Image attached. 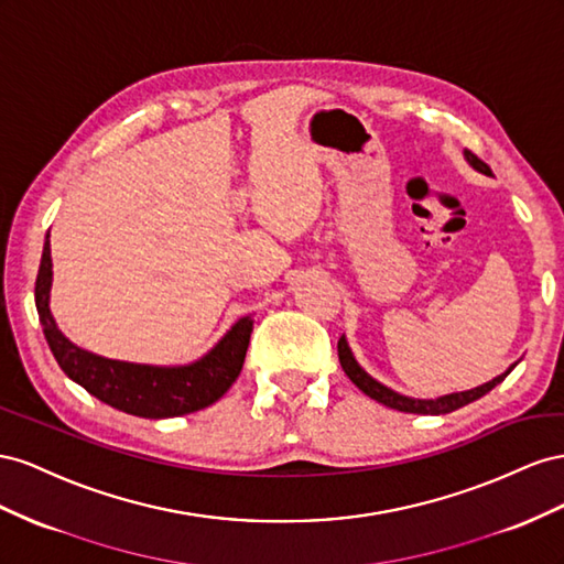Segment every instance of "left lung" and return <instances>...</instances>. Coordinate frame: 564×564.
Here are the masks:
<instances>
[{
    "label": "left lung",
    "mask_w": 564,
    "mask_h": 564,
    "mask_svg": "<svg viewBox=\"0 0 564 564\" xmlns=\"http://www.w3.org/2000/svg\"><path fill=\"white\" fill-rule=\"evenodd\" d=\"M465 158H468V163H470L475 170L485 172V174H491V170H489V165L485 163V160H479L473 151H465ZM337 357H340V366H343V371L347 373V378H349L354 384H357V388H359L364 394H368L371 399L380 401V404L390 406V409L404 411V413H425V415H427V413H430V415L452 413V411H456V409H460V406H465V404H470V401H475V399H479V397H485L487 392H491L498 382H503L506 376L514 368V364H512L506 373H501L498 378L489 380L487 384H479V388L468 390V392L448 394V397H440V399H409V397H401V394L388 390V388H384V384H380L378 380H373L366 371H361L359 364L354 361V357H351V351H349V347H347L345 337H340V340H337Z\"/></svg>",
    "instance_id": "left-lung-1"
}]
</instances>
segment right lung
I'll use <instances>...</instances> for the list:
<instances>
[{"instance_id": "right-lung-1", "label": "right lung", "mask_w": 564, "mask_h": 564, "mask_svg": "<svg viewBox=\"0 0 564 564\" xmlns=\"http://www.w3.org/2000/svg\"><path fill=\"white\" fill-rule=\"evenodd\" d=\"M52 288V250L50 236L42 250L35 281V304L40 324L54 359L70 380L101 399L104 404L139 417H172L200 411L227 392L236 382L250 345L252 318L246 316L221 337L213 351L191 366L160 368L96 357L75 347L63 335L50 312Z\"/></svg>"}]
</instances>
